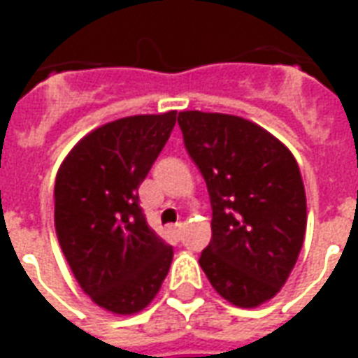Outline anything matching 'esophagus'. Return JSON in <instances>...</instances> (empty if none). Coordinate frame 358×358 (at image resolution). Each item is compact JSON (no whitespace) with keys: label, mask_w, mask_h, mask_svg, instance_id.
I'll list each match as a JSON object with an SVG mask.
<instances>
[{"label":"esophagus","mask_w":358,"mask_h":358,"mask_svg":"<svg viewBox=\"0 0 358 358\" xmlns=\"http://www.w3.org/2000/svg\"><path fill=\"white\" fill-rule=\"evenodd\" d=\"M184 222H178V224H174L171 228V232H172V236H174V238H176V240H180V236H182V232H184Z\"/></svg>","instance_id":"esophagus-1"}]
</instances>
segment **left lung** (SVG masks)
Wrapping results in <instances>:
<instances>
[{
    "instance_id": "left-lung-1",
    "label": "left lung",
    "mask_w": 358,
    "mask_h": 358,
    "mask_svg": "<svg viewBox=\"0 0 358 358\" xmlns=\"http://www.w3.org/2000/svg\"><path fill=\"white\" fill-rule=\"evenodd\" d=\"M178 124L213 207V238L199 264L228 303L261 307L287 282L305 240L299 164L276 136L248 118L182 110Z\"/></svg>"
}]
</instances>
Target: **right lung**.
I'll return each mask as SVG.
<instances>
[{
  "label": "right lung",
  "instance_id": "obj_1",
  "mask_svg": "<svg viewBox=\"0 0 358 358\" xmlns=\"http://www.w3.org/2000/svg\"><path fill=\"white\" fill-rule=\"evenodd\" d=\"M176 124V110L134 115L86 134L55 178V232L82 292L136 315L161 289L172 248L148 226L138 187Z\"/></svg>",
  "mask_w": 358,
  "mask_h": 358
}]
</instances>
